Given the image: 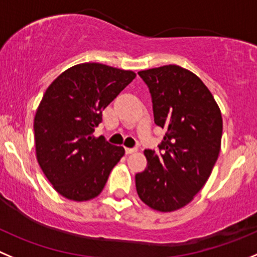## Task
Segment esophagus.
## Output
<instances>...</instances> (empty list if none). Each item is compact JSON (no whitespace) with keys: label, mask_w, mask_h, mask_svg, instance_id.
I'll use <instances>...</instances> for the list:
<instances>
[{"label":"esophagus","mask_w":257,"mask_h":257,"mask_svg":"<svg viewBox=\"0 0 257 257\" xmlns=\"http://www.w3.org/2000/svg\"><path fill=\"white\" fill-rule=\"evenodd\" d=\"M138 150H139L138 148H126V154H134Z\"/></svg>","instance_id":"obj_1"}]
</instances>
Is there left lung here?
<instances>
[{"label": "left lung", "mask_w": 257, "mask_h": 257, "mask_svg": "<svg viewBox=\"0 0 257 257\" xmlns=\"http://www.w3.org/2000/svg\"><path fill=\"white\" fill-rule=\"evenodd\" d=\"M148 85L154 121L167 134L160 154L145 150L148 168L135 175L144 203L160 212L187 206L211 175L221 150L222 116L204 83L179 65L139 72Z\"/></svg>", "instance_id": "left-lung-1"}]
</instances>
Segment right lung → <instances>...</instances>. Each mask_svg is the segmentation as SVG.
Here are the masks:
<instances>
[{"mask_svg":"<svg viewBox=\"0 0 257 257\" xmlns=\"http://www.w3.org/2000/svg\"><path fill=\"white\" fill-rule=\"evenodd\" d=\"M136 74L99 63H83L54 80L34 119L36 158L49 182L68 199L97 197L124 155L104 136L94 138L102 111Z\"/></svg>","mask_w":257,"mask_h":257,"instance_id":"right-lung-1","label":"right lung"}]
</instances>
